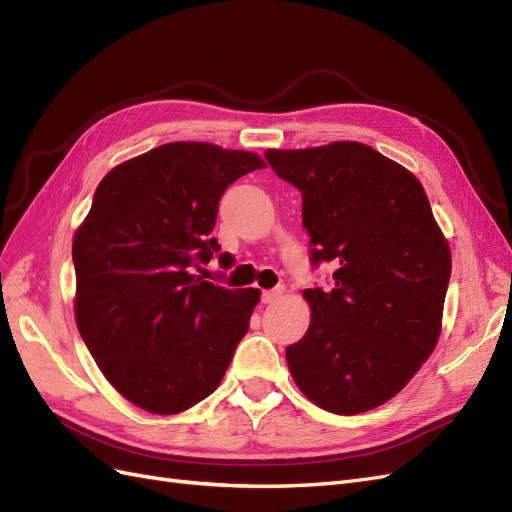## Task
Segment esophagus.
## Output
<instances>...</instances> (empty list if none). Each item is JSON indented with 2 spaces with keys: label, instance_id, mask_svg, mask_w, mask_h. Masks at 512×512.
I'll return each mask as SVG.
<instances>
[{
  "label": "esophagus",
  "instance_id": "1",
  "mask_svg": "<svg viewBox=\"0 0 512 512\" xmlns=\"http://www.w3.org/2000/svg\"><path fill=\"white\" fill-rule=\"evenodd\" d=\"M284 294V288H273V290H262V303H273Z\"/></svg>",
  "mask_w": 512,
  "mask_h": 512
}]
</instances>
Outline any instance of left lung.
<instances>
[{"label":"left lung","mask_w":512,"mask_h":512,"mask_svg":"<svg viewBox=\"0 0 512 512\" xmlns=\"http://www.w3.org/2000/svg\"><path fill=\"white\" fill-rule=\"evenodd\" d=\"M303 194L312 262H333V288H307L312 322L286 348L301 393L333 414L382 406L436 348L451 247L408 168L363 143L267 149Z\"/></svg>","instance_id":"obj_1"}]
</instances>
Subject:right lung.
I'll return each mask as SVG.
<instances>
[{"mask_svg":"<svg viewBox=\"0 0 512 512\" xmlns=\"http://www.w3.org/2000/svg\"><path fill=\"white\" fill-rule=\"evenodd\" d=\"M265 168L252 151L166 143L121 162L72 241L74 316L104 378L130 404L179 414L222 382L260 290L196 275L232 181Z\"/></svg>","mask_w":512,"mask_h":512,"instance_id":"obj_1","label":"right lung"}]
</instances>
